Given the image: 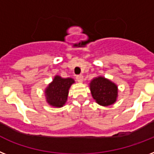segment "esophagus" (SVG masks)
<instances>
[{
	"mask_svg": "<svg viewBox=\"0 0 154 154\" xmlns=\"http://www.w3.org/2000/svg\"><path fill=\"white\" fill-rule=\"evenodd\" d=\"M83 79L84 77L81 74L77 75V76H76V80H77L78 82H82V81H83Z\"/></svg>",
	"mask_w": 154,
	"mask_h": 154,
	"instance_id": "34e87169",
	"label": "esophagus"
}]
</instances>
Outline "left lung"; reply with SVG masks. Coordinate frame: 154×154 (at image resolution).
<instances>
[{
    "label": "left lung",
    "mask_w": 154,
    "mask_h": 154,
    "mask_svg": "<svg viewBox=\"0 0 154 154\" xmlns=\"http://www.w3.org/2000/svg\"><path fill=\"white\" fill-rule=\"evenodd\" d=\"M93 99L99 105L107 106L116 102L117 97V85L103 77L93 79L90 83Z\"/></svg>",
    "instance_id": "1"
}]
</instances>
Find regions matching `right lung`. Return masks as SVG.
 I'll list each match as a JSON object with an SVG mask.
<instances>
[{
  "label": "right lung",
  "instance_id": "1",
  "mask_svg": "<svg viewBox=\"0 0 154 154\" xmlns=\"http://www.w3.org/2000/svg\"><path fill=\"white\" fill-rule=\"evenodd\" d=\"M73 83L74 81L72 78L64 79L59 76L55 77L52 83L45 91L48 103L53 106H63L66 101L69 87Z\"/></svg>",
  "mask_w": 154,
  "mask_h": 154
}]
</instances>
